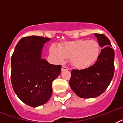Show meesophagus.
<instances>
[{"label": "esophagus", "mask_w": 123, "mask_h": 123, "mask_svg": "<svg viewBox=\"0 0 123 123\" xmlns=\"http://www.w3.org/2000/svg\"><path fill=\"white\" fill-rule=\"evenodd\" d=\"M68 68L67 67V66H62V71H66V70H68Z\"/></svg>", "instance_id": "34e87169"}]
</instances>
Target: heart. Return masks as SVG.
Returning a JSON list of instances; mask_svg holds the SVG:
<instances>
[{"mask_svg": "<svg viewBox=\"0 0 123 123\" xmlns=\"http://www.w3.org/2000/svg\"><path fill=\"white\" fill-rule=\"evenodd\" d=\"M50 53L56 61L69 59L70 63L78 69H86L93 65L99 57L101 46L94 39H79L63 43L58 48L52 46Z\"/></svg>", "mask_w": 123, "mask_h": 123, "instance_id": "obj_1", "label": "heart"}]
</instances>
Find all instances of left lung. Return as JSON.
<instances>
[{"label": "left lung", "instance_id": "1", "mask_svg": "<svg viewBox=\"0 0 123 123\" xmlns=\"http://www.w3.org/2000/svg\"><path fill=\"white\" fill-rule=\"evenodd\" d=\"M103 48L94 64L86 69L71 70L69 86L78 96L92 98L101 95L112 80L114 73V51L110 40L103 34H94Z\"/></svg>", "mask_w": 123, "mask_h": 123}]
</instances>
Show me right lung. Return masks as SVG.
Instances as JSON below:
<instances>
[{"instance_id":"add662e5","label":"right lung","mask_w":123,"mask_h":123,"mask_svg":"<svg viewBox=\"0 0 123 123\" xmlns=\"http://www.w3.org/2000/svg\"><path fill=\"white\" fill-rule=\"evenodd\" d=\"M50 39L37 36L23 37L11 56L12 88L17 96L30 107H39L49 100L52 82L61 71V65L51 64L41 59L43 46Z\"/></svg>"}]
</instances>
